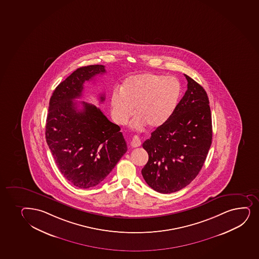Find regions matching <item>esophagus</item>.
<instances>
[{
    "label": "esophagus",
    "instance_id": "34e87169",
    "mask_svg": "<svg viewBox=\"0 0 259 259\" xmlns=\"http://www.w3.org/2000/svg\"><path fill=\"white\" fill-rule=\"evenodd\" d=\"M141 145V140H140V138L138 136H135L133 138V140L131 141V146L132 147H134V148H136V147H139Z\"/></svg>",
    "mask_w": 259,
    "mask_h": 259
}]
</instances>
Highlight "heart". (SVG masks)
I'll use <instances>...</instances> for the list:
<instances>
[{
	"instance_id": "heart-1",
	"label": "heart",
	"mask_w": 259,
	"mask_h": 259,
	"mask_svg": "<svg viewBox=\"0 0 259 259\" xmlns=\"http://www.w3.org/2000/svg\"><path fill=\"white\" fill-rule=\"evenodd\" d=\"M181 95V85L174 77L144 73L125 79L120 90L111 95L114 121L120 125L134 115L132 127L141 130L145 125L155 129L164 125L174 113Z\"/></svg>"
}]
</instances>
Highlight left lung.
<instances>
[{"mask_svg":"<svg viewBox=\"0 0 259 259\" xmlns=\"http://www.w3.org/2000/svg\"><path fill=\"white\" fill-rule=\"evenodd\" d=\"M184 76L188 90L174 113L143 143L149 155L143 178L151 189L162 194L189 185L202 168L212 144V117L206 92L195 80Z\"/></svg>","mask_w":259,"mask_h":259,"instance_id":"obj_1","label":"left lung"}]
</instances>
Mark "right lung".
<instances>
[{"instance_id": "add662e5", "label": "right lung", "mask_w": 259, "mask_h": 259, "mask_svg": "<svg viewBox=\"0 0 259 259\" xmlns=\"http://www.w3.org/2000/svg\"><path fill=\"white\" fill-rule=\"evenodd\" d=\"M106 72L100 64L80 67L60 82L49 102L46 139L56 164L69 183L80 189L96 186L127 151L120 127L95 105L75 99L83 83ZM105 101L104 94L100 96Z\"/></svg>"}]
</instances>
